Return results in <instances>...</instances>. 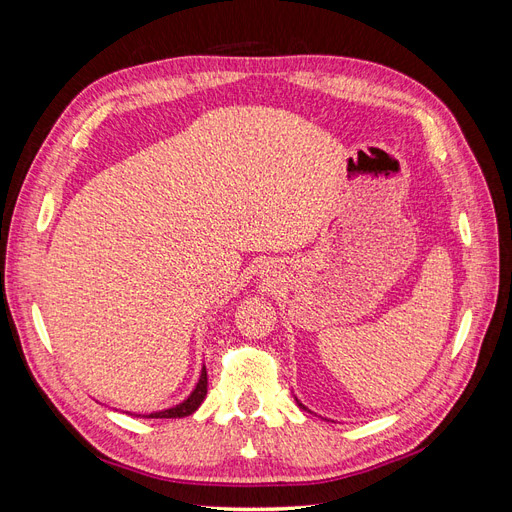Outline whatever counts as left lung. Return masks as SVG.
Listing matches in <instances>:
<instances>
[{"label": "left lung", "mask_w": 512, "mask_h": 512, "mask_svg": "<svg viewBox=\"0 0 512 512\" xmlns=\"http://www.w3.org/2000/svg\"><path fill=\"white\" fill-rule=\"evenodd\" d=\"M297 404H299V406H301V408H303V410H307V408H305V406H303V404H301V401H299V399H297ZM307 412H312V410H307Z\"/></svg>", "instance_id": "1"}]
</instances>
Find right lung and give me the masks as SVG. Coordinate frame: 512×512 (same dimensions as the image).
Returning <instances> with one entry per match:
<instances>
[{"label":"right lung","mask_w":512,"mask_h":512,"mask_svg":"<svg viewBox=\"0 0 512 512\" xmlns=\"http://www.w3.org/2000/svg\"><path fill=\"white\" fill-rule=\"evenodd\" d=\"M205 397H207V369L203 367V369H200V378H198V382L194 386V391L188 397H185L181 404L170 406V408L160 410V412L145 414V418H181V416H190V414H194L200 408V404H203ZM138 416H141V414H138Z\"/></svg>","instance_id":"right-lung-1"}]
</instances>
